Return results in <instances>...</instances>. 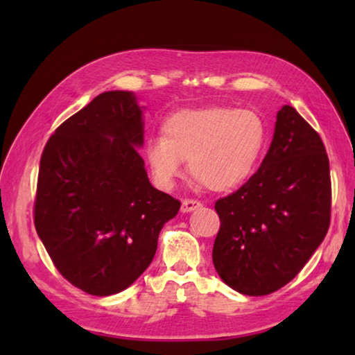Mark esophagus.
<instances>
[{
  "label": "esophagus",
  "instance_id": "34e87169",
  "mask_svg": "<svg viewBox=\"0 0 355 355\" xmlns=\"http://www.w3.org/2000/svg\"><path fill=\"white\" fill-rule=\"evenodd\" d=\"M202 207V203L200 202H197V200H183V203H182V213H191V211H194V209H197V208H200Z\"/></svg>",
  "mask_w": 355,
  "mask_h": 355
}]
</instances>
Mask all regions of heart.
<instances>
[{
  "label": "heart",
  "instance_id": "heart-1",
  "mask_svg": "<svg viewBox=\"0 0 355 355\" xmlns=\"http://www.w3.org/2000/svg\"><path fill=\"white\" fill-rule=\"evenodd\" d=\"M161 133L147 142L146 159L163 189L173 188L183 161L208 189H236L255 172L266 142V127L257 112L222 106L178 111L164 120Z\"/></svg>",
  "mask_w": 355,
  "mask_h": 355
}]
</instances>
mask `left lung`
Returning a JSON list of instances; mask_svg holds the SVG:
<instances>
[{"label": "left lung", "mask_w": 355, "mask_h": 355, "mask_svg": "<svg viewBox=\"0 0 355 355\" xmlns=\"http://www.w3.org/2000/svg\"><path fill=\"white\" fill-rule=\"evenodd\" d=\"M220 228L213 245L219 277L248 296H266L299 274L330 222L329 158L320 135L282 106L260 169L216 202Z\"/></svg>", "instance_id": "left-lung-1"}]
</instances>
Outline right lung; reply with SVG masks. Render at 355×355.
<instances>
[{
  "label": "right lung",
  "instance_id": "1",
  "mask_svg": "<svg viewBox=\"0 0 355 355\" xmlns=\"http://www.w3.org/2000/svg\"><path fill=\"white\" fill-rule=\"evenodd\" d=\"M144 110L133 92L100 94L55 131L40 158L35 230L58 271L92 296L141 277L182 205L153 188L137 152Z\"/></svg>",
  "mask_w": 355,
  "mask_h": 355
}]
</instances>
